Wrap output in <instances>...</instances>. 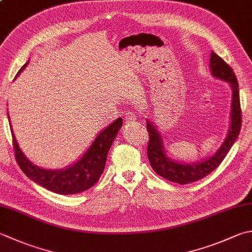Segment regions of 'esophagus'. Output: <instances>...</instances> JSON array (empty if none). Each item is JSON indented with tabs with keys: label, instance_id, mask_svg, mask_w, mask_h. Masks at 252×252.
Listing matches in <instances>:
<instances>
[{
	"label": "esophagus",
	"instance_id": "1",
	"mask_svg": "<svg viewBox=\"0 0 252 252\" xmlns=\"http://www.w3.org/2000/svg\"><path fill=\"white\" fill-rule=\"evenodd\" d=\"M125 120L126 121V122H133V121H135L136 120V115H135V112L134 111H126V116H125Z\"/></svg>",
	"mask_w": 252,
	"mask_h": 252
}]
</instances>
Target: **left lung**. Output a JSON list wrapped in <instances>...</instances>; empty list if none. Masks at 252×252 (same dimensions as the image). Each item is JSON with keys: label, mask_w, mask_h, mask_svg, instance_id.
Returning <instances> with one entry per match:
<instances>
[{"label": "left lung", "mask_w": 252, "mask_h": 252, "mask_svg": "<svg viewBox=\"0 0 252 252\" xmlns=\"http://www.w3.org/2000/svg\"><path fill=\"white\" fill-rule=\"evenodd\" d=\"M210 69L213 77L226 81L232 88L231 106V126L228 133L220 148L201 161L184 163L178 162L167 156V151L163 146L162 137L153 122L147 120V132L149 141L147 145V156L152 168L158 175L173 183L185 185L199 181L215 171L225 158L229 149L234 145L242 127V109H240L238 82L233 69L222 58L211 52Z\"/></svg>", "instance_id": "8db88e82"}]
</instances>
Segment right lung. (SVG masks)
Returning a JSON list of instances; mask_svg holds the SVG:
<instances>
[{"label": "right lung", "mask_w": 252, "mask_h": 252, "mask_svg": "<svg viewBox=\"0 0 252 252\" xmlns=\"http://www.w3.org/2000/svg\"><path fill=\"white\" fill-rule=\"evenodd\" d=\"M27 65L28 63L20 68L17 76ZM8 121L13 136L15 157L20 169L36 184L61 195L78 194L91 189L97 183L100 175L104 172L109 148L116 138L118 131L121 129L123 122L122 118H118L109 126L101 131L96 136L92 145L89 147L87 153L70 167L63 170H46L33 164L25 156L15 138L9 117Z\"/></svg>", "instance_id": "1"}]
</instances>
